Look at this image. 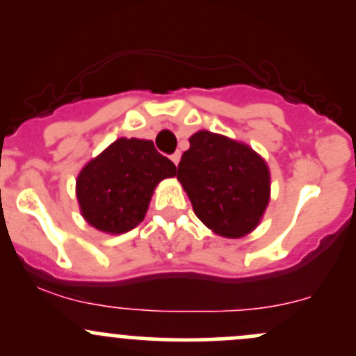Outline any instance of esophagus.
<instances>
[{
    "label": "esophagus",
    "instance_id": "esophagus-1",
    "mask_svg": "<svg viewBox=\"0 0 356 356\" xmlns=\"http://www.w3.org/2000/svg\"><path fill=\"white\" fill-rule=\"evenodd\" d=\"M170 160H172V161H174V163H175V165H177V163H179V160H181V153H179V152H175V153H174V155H172V156H170Z\"/></svg>",
    "mask_w": 356,
    "mask_h": 356
}]
</instances>
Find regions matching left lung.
Here are the masks:
<instances>
[{
  "label": "left lung",
  "mask_w": 356,
  "mask_h": 356,
  "mask_svg": "<svg viewBox=\"0 0 356 356\" xmlns=\"http://www.w3.org/2000/svg\"><path fill=\"white\" fill-rule=\"evenodd\" d=\"M177 179L191 200L196 217L224 238L253 231L270 198L267 163L245 143L210 131L189 138Z\"/></svg>",
  "instance_id": "8db88e82"
}]
</instances>
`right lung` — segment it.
I'll return each mask as SVG.
<instances>
[{"mask_svg":"<svg viewBox=\"0 0 356 356\" xmlns=\"http://www.w3.org/2000/svg\"><path fill=\"white\" fill-rule=\"evenodd\" d=\"M177 174L153 141L120 138L92 158L77 177L79 207L89 225L122 234L145 218L158 182Z\"/></svg>","mask_w":356,"mask_h":356,"instance_id":"add662e5","label":"right lung"}]
</instances>
